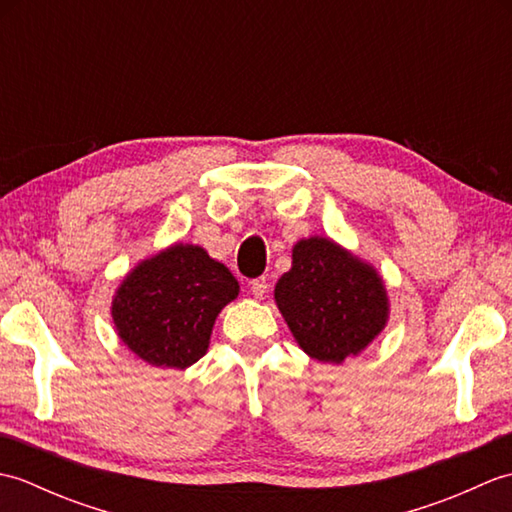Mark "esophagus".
<instances>
[{
  "label": "esophagus",
  "instance_id": "esophagus-1",
  "mask_svg": "<svg viewBox=\"0 0 512 512\" xmlns=\"http://www.w3.org/2000/svg\"><path fill=\"white\" fill-rule=\"evenodd\" d=\"M250 292H253V297L264 299L266 292H268V281H266V277H257V279L250 281Z\"/></svg>",
  "mask_w": 512,
  "mask_h": 512
}]
</instances>
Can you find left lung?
<instances>
[{"instance_id":"left-lung-1","label":"left lung","mask_w":512,"mask_h":512,"mask_svg":"<svg viewBox=\"0 0 512 512\" xmlns=\"http://www.w3.org/2000/svg\"><path fill=\"white\" fill-rule=\"evenodd\" d=\"M275 301L301 350L321 363L361 354L385 328L389 301L376 270L328 237L301 239Z\"/></svg>"}]
</instances>
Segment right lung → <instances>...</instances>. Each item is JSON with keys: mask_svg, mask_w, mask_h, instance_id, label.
Wrapping results in <instances>:
<instances>
[{"mask_svg": "<svg viewBox=\"0 0 512 512\" xmlns=\"http://www.w3.org/2000/svg\"><path fill=\"white\" fill-rule=\"evenodd\" d=\"M237 279L204 248L176 244L129 273L112 301L121 341L149 365L184 369L209 350L215 317Z\"/></svg>", "mask_w": 512, "mask_h": 512, "instance_id": "1", "label": "right lung"}]
</instances>
